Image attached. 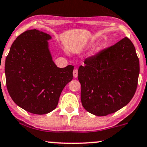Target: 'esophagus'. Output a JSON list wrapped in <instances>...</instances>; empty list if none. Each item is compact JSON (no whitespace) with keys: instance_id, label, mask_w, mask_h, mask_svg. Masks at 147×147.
<instances>
[{"instance_id":"obj_1","label":"esophagus","mask_w":147,"mask_h":147,"mask_svg":"<svg viewBox=\"0 0 147 147\" xmlns=\"http://www.w3.org/2000/svg\"><path fill=\"white\" fill-rule=\"evenodd\" d=\"M77 76H78V70H77V69H75L73 70V77L75 78H77Z\"/></svg>"}]
</instances>
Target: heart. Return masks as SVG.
<instances>
[{
    "label": "heart",
    "mask_w": 147,
    "mask_h": 147,
    "mask_svg": "<svg viewBox=\"0 0 147 147\" xmlns=\"http://www.w3.org/2000/svg\"><path fill=\"white\" fill-rule=\"evenodd\" d=\"M101 48H102V45H98L96 48H95L94 49V51L92 52V55L94 54L95 53H97L98 51H99L100 49H101Z\"/></svg>",
    "instance_id": "1"
}]
</instances>
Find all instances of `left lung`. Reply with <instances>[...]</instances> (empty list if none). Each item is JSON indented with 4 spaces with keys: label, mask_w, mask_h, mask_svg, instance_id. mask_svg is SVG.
<instances>
[{
    "label": "left lung",
    "mask_w": 147,
    "mask_h": 147,
    "mask_svg": "<svg viewBox=\"0 0 147 147\" xmlns=\"http://www.w3.org/2000/svg\"><path fill=\"white\" fill-rule=\"evenodd\" d=\"M78 70L81 100L88 112L98 116L117 112L135 94L139 59L131 41L124 38L85 60Z\"/></svg>",
    "instance_id": "1"
}]
</instances>
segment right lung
I'll return each instance as SVG.
<instances>
[{
  "instance_id": "obj_1",
  "label": "right lung",
  "mask_w": 147,
  "mask_h": 147,
  "mask_svg": "<svg viewBox=\"0 0 147 147\" xmlns=\"http://www.w3.org/2000/svg\"><path fill=\"white\" fill-rule=\"evenodd\" d=\"M49 34L31 29L13 42L5 60L6 86L13 102L30 113L45 114L56 108L61 92L72 79L74 66L57 67Z\"/></svg>"
}]
</instances>
